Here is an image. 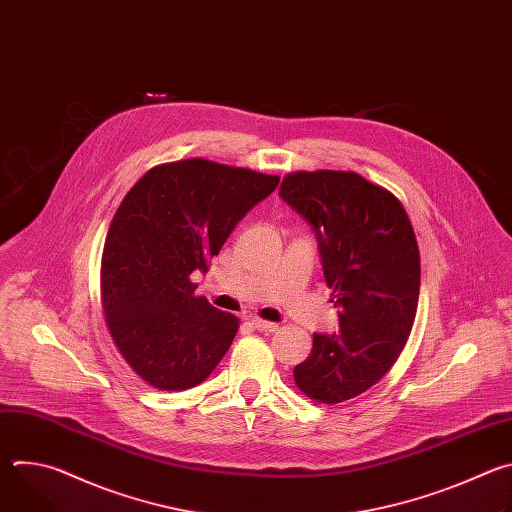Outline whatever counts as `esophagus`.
<instances>
[{
  "mask_svg": "<svg viewBox=\"0 0 512 512\" xmlns=\"http://www.w3.org/2000/svg\"><path fill=\"white\" fill-rule=\"evenodd\" d=\"M251 326L259 332H275L279 328L275 322H267V320H261V318H251Z\"/></svg>",
  "mask_w": 512,
  "mask_h": 512,
  "instance_id": "34e87169",
  "label": "esophagus"
}]
</instances>
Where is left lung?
Segmentation results:
<instances>
[{
    "label": "left lung",
    "instance_id": "left-lung-1",
    "mask_svg": "<svg viewBox=\"0 0 512 512\" xmlns=\"http://www.w3.org/2000/svg\"><path fill=\"white\" fill-rule=\"evenodd\" d=\"M279 194L314 227L340 308L338 332L314 334L294 381L336 405L379 383L405 348L419 300L417 239L401 200L356 172H294Z\"/></svg>",
    "mask_w": 512,
    "mask_h": 512
}]
</instances>
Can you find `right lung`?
<instances>
[{
  "label": "right lung",
  "instance_id": "1",
  "mask_svg": "<svg viewBox=\"0 0 512 512\" xmlns=\"http://www.w3.org/2000/svg\"><path fill=\"white\" fill-rule=\"evenodd\" d=\"M279 176L190 158L145 172L121 200L101 259V304L113 344L160 391L200 385L227 354L239 318L196 296L241 218Z\"/></svg>",
  "mask_w": 512,
  "mask_h": 512
}]
</instances>
